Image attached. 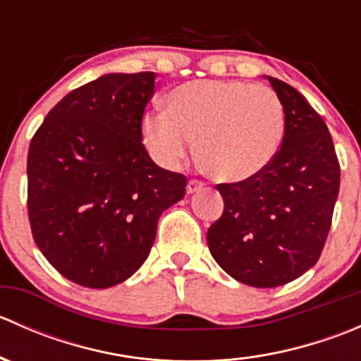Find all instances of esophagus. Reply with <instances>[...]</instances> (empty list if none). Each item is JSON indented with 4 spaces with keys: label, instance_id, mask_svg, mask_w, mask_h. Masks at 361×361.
Here are the masks:
<instances>
[{
    "label": "esophagus",
    "instance_id": "1",
    "mask_svg": "<svg viewBox=\"0 0 361 361\" xmlns=\"http://www.w3.org/2000/svg\"><path fill=\"white\" fill-rule=\"evenodd\" d=\"M204 188V181H201V180H190L188 181V185H187V192L188 194H194V192H199V190H202Z\"/></svg>",
    "mask_w": 361,
    "mask_h": 361
}]
</instances>
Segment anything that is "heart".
<instances>
[{"mask_svg": "<svg viewBox=\"0 0 361 361\" xmlns=\"http://www.w3.org/2000/svg\"><path fill=\"white\" fill-rule=\"evenodd\" d=\"M143 140L160 166L176 169L194 152L213 176L243 181L274 159L283 133L281 99L241 80H195L171 90L167 111L143 118Z\"/></svg>", "mask_w": 361, "mask_h": 361, "instance_id": "1", "label": "heart"}]
</instances>
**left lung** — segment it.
<instances>
[{"instance_id":"1","label":"left lung","mask_w":361,"mask_h":361,"mask_svg":"<svg viewBox=\"0 0 361 361\" xmlns=\"http://www.w3.org/2000/svg\"><path fill=\"white\" fill-rule=\"evenodd\" d=\"M285 111L274 159L248 180L216 185L224 214L207 231L211 255L255 288L286 285L318 262L332 227L341 166L329 127L298 90L269 76Z\"/></svg>"}]
</instances>
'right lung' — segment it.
I'll return each mask as SVG.
<instances>
[{"instance_id":"1","label":"right lung","mask_w":361,"mask_h":361,"mask_svg":"<svg viewBox=\"0 0 361 361\" xmlns=\"http://www.w3.org/2000/svg\"><path fill=\"white\" fill-rule=\"evenodd\" d=\"M155 73H111L64 96L32 136L27 216L54 269L85 288L126 281L147 260L157 221L187 176L159 167L143 145Z\"/></svg>"}]
</instances>
